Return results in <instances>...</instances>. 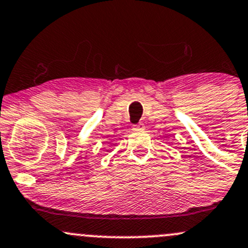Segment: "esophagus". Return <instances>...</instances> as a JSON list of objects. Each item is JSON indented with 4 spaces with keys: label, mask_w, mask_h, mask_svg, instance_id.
<instances>
[{
    "label": "esophagus",
    "mask_w": 248,
    "mask_h": 248,
    "mask_svg": "<svg viewBox=\"0 0 248 248\" xmlns=\"http://www.w3.org/2000/svg\"><path fill=\"white\" fill-rule=\"evenodd\" d=\"M144 128H145V126H144V124H141V122L133 126V131H141V129H144Z\"/></svg>",
    "instance_id": "1"
}]
</instances>
